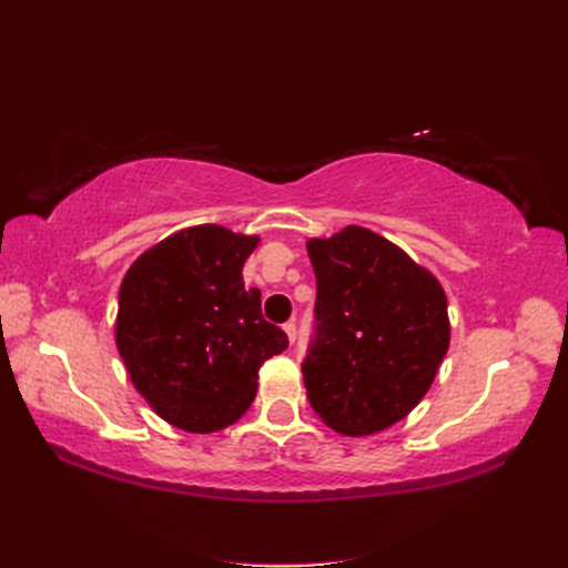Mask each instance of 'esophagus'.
Listing matches in <instances>:
<instances>
[{"label": "esophagus", "mask_w": 568, "mask_h": 568, "mask_svg": "<svg viewBox=\"0 0 568 568\" xmlns=\"http://www.w3.org/2000/svg\"><path fill=\"white\" fill-rule=\"evenodd\" d=\"M284 332H286V336H288L291 343H296V322H294V320L284 324Z\"/></svg>", "instance_id": "34e87169"}]
</instances>
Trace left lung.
<instances>
[{"label":"left lung","instance_id":"obj_1","mask_svg":"<svg viewBox=\"0 0 568 568\" xmlns=\"http://www.w3.org/2000/svg\"><path fill=\"white\" fill-rule=\"evenodd\" d=\"M315 334L303 359L307 400L346 436H369L407 417L448 353L445 291L388 239L346 227L311 239Z\"/></svg>","mask_w":568,"mask_h":568}]
</instances>
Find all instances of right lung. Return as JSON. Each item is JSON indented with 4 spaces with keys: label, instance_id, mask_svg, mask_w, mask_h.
Masks as SVG:
<instances>
[{
    "label": "right lung",
    "instance_id": "right-lung-1",
    "mask_svg": "<svg viewBox=\"0 0 568 568\" xmlns=\"http://www.w3.org/2000/svg\"><path fill=\"white\" fill-rule=\"evenodd\" d=\"M257 236L201 225L168 236L128 270L115 343L134 388L159 415L213 434L251 407L257 369L288 338L261 313L242 270Z\"/></svg>",
    "mask_w": 568,
    "mask_h": 568
}]
</instances>
